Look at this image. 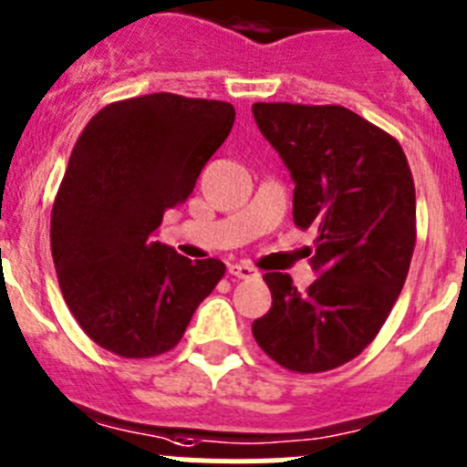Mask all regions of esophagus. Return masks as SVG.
I'll use <instances>...</instances> for the list:
<instances>
[{"instance_id": "obj_1", "label": "esophagus", "mask_w": 467, "mask_h": 467, "mask_svg": "<svg viewBox=\"0 0 467 467\" xmlns=\"http://www.w3.org/2000/svg\"><path fill=\"white\" fill-rule=\"evenodd\" d=\"M229 275L238 277V280H250V277L256 275V271L252 266H247V264H229Z\"/></svg>"}]
</instances>
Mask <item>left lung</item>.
I'll return each mask as SVG.
<instances>
[{"label":"left lung","instance_id":"left-lung-1","mask_svg":"<svg viewBox=\"0 0 467 467\" xmlns=\"http://www.w3.org/2000/svg\"><path fill=\"white\" fill-rule=\"evenodd\" d=\"M252 115L294 181V222L315 226L317 280L298 292L266 273L273 306L259 348L294 373L352 361L387 322L417 241V199L399 140L342 106L254 104Z\"/></svg>","mask_w":467,"mask_h":467}]
</instances>
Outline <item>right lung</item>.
Listing matches in <instances>:
<instances>
[{
  "mask_svg": "<svg viewBox=\"0 0 467 467\" xmlns=\"http://www.w3.org/2000/svg\"><path fill=\"white\" fill-rule=\"evenodd\" d=\"M234 106L157 92L94 115L68 157L50 217V250L68 310L99 348L148 358L181 342L224 275L155 238L229 136Z\"/></svg>",
  "mask_w": 467,
  "mask_h": 467,
  "instance_id": "1",
  "label": "right lung"
}]
</instances>
